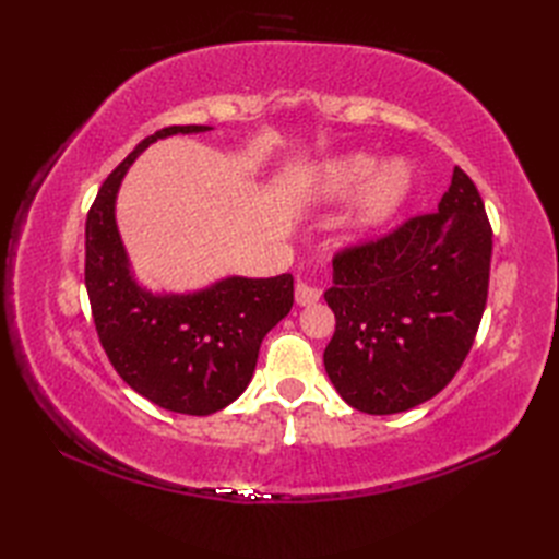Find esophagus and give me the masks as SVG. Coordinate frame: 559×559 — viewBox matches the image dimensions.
<instances>
[{"instance_id": "esophagus-1", "label": "esophagus", "mask_w": 559, "mask_h": 559, "mask_svg": "<svg viewBox=\"0 0 559 559\" xmlns=\"http://www.w3.org/2000/svg\"><path fill=\"white\" fill-rule=\"evenodd\" d=\"M321 298V292L317 289V286L308 284V282H298L296 284V302L298 306H314V302Z\"/></svg>"}]
</instances>
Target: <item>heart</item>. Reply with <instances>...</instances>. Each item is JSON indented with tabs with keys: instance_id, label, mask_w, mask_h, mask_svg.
I'll return each instance as SVG.
<instances>
[{
	"instance_id": "heart-1",
	"label": "heart",
	"mask_w": 559,
	"mask_h": 559,
	"mask_svg": "<svg viewBox=\"0 0 559 559\" xmlns=\"http://www.w3.org/2000/svg\"><path fill=\"white\" fill-rule=\"evenodd\" d=\"M376 170H378V160L373 156L361 154V151L359 154L337 156L321 165L319 191L331 200L345 198L357 189H361ZM411 186H413V170L408 167V163L403 160L386 163L364 189V195L359 200V212H357L359 224L364 228H376L384 224L386 218L403 205L405 198H408Z\"/></svg>"
}]
</instances>
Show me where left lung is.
I'll list each match as a JSON object with an SVG mask.
<instances>
[{
  "mask_svg": "<svg viewBox=\"0 0 559 559\" xmlns=\"http://www.w3.org/2000/svg\"><path fill=\"white\" fill-rule=\"evenodd\" d=\"M489 261L492 226L462 167L436 212L337 251L324 294L335 314L324 366L337 394L394 415L445 389L476 341Z\"/></svg>",
  "mask_w": 559,
  "mask_h": 559,
  "instance_id": "left-lung-1",
  "label": "left lung"
}]
</instances>
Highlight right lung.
<instances>
[{
    "label": "right lung",
    "instance_id": "1",
    "mask_svg": "<svg viewBox=\"0 0 559 559\" xmlns=\"http://www.w3.org/2000/svg\"><path fill=\"white\" fill-rule=\"evenodd\" d=\"M205 130L170 126L142 140L99 186L86 218V289L99 345L134 392L181 415H212L238 399L263 337L294 306L289 273L228 277L189 296H154L132 280L114 218L118 186L151 142Z\"/></svg>",
    "mask_w": 559,
    "mask_h": 559
}]
</instances>
